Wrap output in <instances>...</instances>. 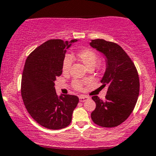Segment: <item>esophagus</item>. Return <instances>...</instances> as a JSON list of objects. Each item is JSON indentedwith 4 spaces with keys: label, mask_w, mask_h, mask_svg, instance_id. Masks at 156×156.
<instances>
[{
    "label": "esophagus",
    "mask_w": 156,
    "mask_h": 156,
    "mask_svg": "<svg viewBox=\"0 0 156 156\" xmlns=\"http://www.w3.org/2000/svg\"><path fill=\"white\" fill-rule=\"evenodd\" d=\"M88 99H89V97H87V96H85V95L80 96V102H84V101H86V100H88Z\"/></svg>",
    "instance_id": "obj_1"
}]
</instances>
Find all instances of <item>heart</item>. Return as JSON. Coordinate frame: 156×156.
Instances as JSON below:
<instances>
[{
	"label": "heart",
	"instance_id": "heart-1",
	"mask_svg": "<svg viewBox=\"0 0 156 156\" xmlns=\"http://www.w3.org/2000/svg\"><path fill=\"white\" fill-rule=\"evenodd\" d=\"M79 60L81 61L88 68L92 69L96 66L100 70H104L107 66V62L104 59L98 60V54L93 49L90 48H84L79 50L76 53ZM72 66V58L70 55H65L62 62V72L67 74L70 72ZM72 87L75 90L81 91L83 90V83L79 80H73L72 82Z\"/></svg>",
	"mask_w": 156,
	"mask_h": 156
}]
</instances>
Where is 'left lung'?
<instances>
[{"mask_svg": "<svg viewBox=\"0 0 156 156\" xmlns=\"http://www.w3.org/2000/svg\"><path fill=\"white\" fill-rule=\"evenodd\" d=\"M90 45L107 57V70L102 86L108 87L105 100L91 98L95 110L91 113L94 124L114 128L124 122L134 110L140 91V80L134 62L117 43L103 39L92 40Z\"/></svg>", "mask_w": 156, "mask_h": 156, "instance_id": "obj_1", "label": "left lung"}]
</instances>
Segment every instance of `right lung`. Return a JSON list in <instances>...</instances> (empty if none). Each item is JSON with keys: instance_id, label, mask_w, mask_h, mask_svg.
Listing matches in <instances>:
<instances>
[{"instance_id": "1", "label": "right lung", "mask_w": 156, "mask_h": 156, "mask_svg": "<svg viewBox=\"0 0 156 156\" xmlns=\"http://www.w3.org/2000/svg\"><path fill=\"white\" fill-rule=\"evenodd\" d=\"M70 43L60 39L46 41L28 56L23 69L21 94L25 108L38 124L48 129L68 126L79 103L77 96L58 98L55 89L54 81L62 75V62Z\"/></svg>"}]
</instances>
